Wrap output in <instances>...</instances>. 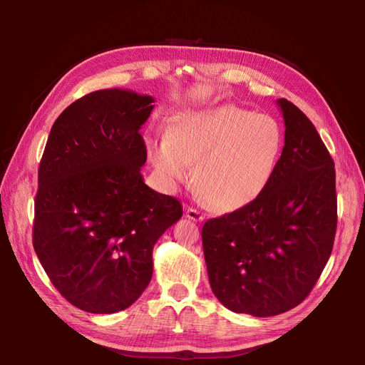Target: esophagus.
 I'll use <instances>...</instances> for the list:
<instances>
[{
    "label": "esophagus",
    "instance_id": "esophagus-1",
    "mask_svg": "<svg viewBox=\"0 0 365 365\" xmlns=\"http://www.w3.org/2000/svg\"><path fill=\"white\" fill-rule=\"evenodd\" d=\"M185 216L192 219V220H195V222H201V220H204V215L201 212H197L196 208H187Z\"/></svg>",
    "mask_w": 365,
    "mask_h": 365
}]
</instances>
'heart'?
I'll return each mask as SVG.
<instances>
[{
    "instance_id": "obj_1",
    "label": "heart",
    "mask_w": 365,
    "mask_h": 365,
    "mask_svg": "<svg viewBox=\"0 0 365 365\" xmlns=\"http://www.w3.org/2000/svg\"><path fill=\"white\" fill-rule=\"evenodd\" d=\"M283 149L277 121L235 105L180 118L172 137L149 143V157L169 184L196 185L219 212H237L268 189Z\"/></svg>"
}]
</instances>
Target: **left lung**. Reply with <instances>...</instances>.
Wrapping results in <instances>:
<instances>
[{
    "instance_id": "1",
    "label": "left lung",
    "mask_w": 365,
    "mask_h": 365,
    "mask_svg": "<svg viewBox=\"0 0 365 365\" xmlns=\"http://www.w3.org/2000/svg\"><path fill=\"white\" fill-rule=\"evenodd\" d=\"M284 146L268 189L251 205L208 219L210 286L237 314L272 317L311 294L336 233L335 164L312 121L279 98Z\"/></svg>"
}]
</instances>
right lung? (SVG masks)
<instances>
[{"label":"right lung","mask_w":365,"mask_h":365,"mask_svg":"<svg viewBox=\"0 0 365 365\" xmlns=\"http://www.w3.org/2000/svg\"><path fill=\"white\" fill-rule=\"evenodd\" d=\"M153 97L83 96L56 118L39 164L33 247L65 300L91 314L129 307L152 279V250L182 216L143 181L140 128Z\"/></svg>","instance_id":"1"}]
</instances>
